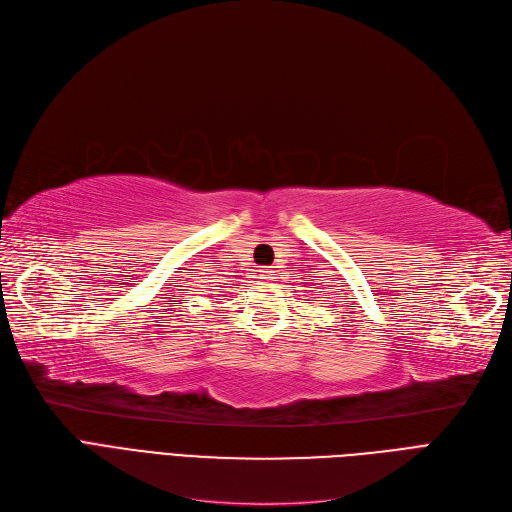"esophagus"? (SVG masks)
Instances as JSON below:
<instances>
[{
  "label": "esophagus",
  "mask_w": 512,
  "mask_h": 512,
  "mask_svg": "<svg viewBox=\"0 0 512 512\" xmlns=\"http://www.w3.org/2000/svg\"><path fill=\"white\" fill-rule=\"evenodd\" d=\"M258 273H260V279H264V281H271V279H275V277H273V275H275V271H273V269H269V267L260 269Z\"/></svg>",
  "instance_id": "1"
}]
</instances>
